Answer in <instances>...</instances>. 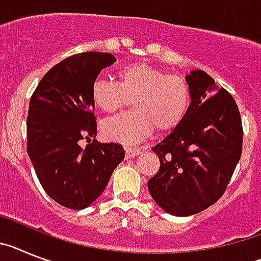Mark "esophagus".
I'll list each match as a JSON object with an SVG mask.
<instances>
[{"instance_id": "1", "label": "esophagus", "mask_w": 261, "mask_h": 261, "mask_svg": "<svg viewBox=\"0 0 261 261\" xmlns=\"http://www.w3.org/2000/svg\"><path fill=\"white\" fill-rule=\"evenodd\" d=\"M124 151H126V158L131 159L139 155V153L142 152V148H137V147H124Z\"/></svg>"}]
</instances>
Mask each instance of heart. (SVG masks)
I'll return each mask as SVG.
<instances>
[{
	"label": "heart",
	"instance_id": "obj_1",
	"mask_svg": "<svg viewBox=\"0 0 261 261\" xmlns=\"http://www.w3.org/2000/svg\"><path fill=\"white\" fill-rule=\"evenodd\" d=\"M94 105L106 114H115L133 101L134 112L103 122L109 139L124 144L139 143L152 131L169 133L187 117L192 101L189 81L180 73H168L147 62L123 65L117 83L98 77L90 89Z\"/></svg>",
	"mask_w": 261,
	"mask_h": 261
}]
</instances>
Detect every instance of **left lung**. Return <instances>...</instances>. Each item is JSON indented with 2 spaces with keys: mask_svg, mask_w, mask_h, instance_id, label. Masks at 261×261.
Masks as SVG:
<instances>
[{
  "mask_svg": "<svg viewBox=\"0 0 261 261\" xmlns=\"http://www.w3.org/2000/svg\"><path fill=\"white\" fill-rule=\"evenodd\" d=\"M187 80L192 88L188 114L152 147L160 168L148 180L156 203L178 217L202 212L223 196L243 144L234 97L225 88L218 89L214 79L199 69L190 72Z\"/></svg>",
  "mask_w": 261,
  "mask_h": 261,
  "instance_id": "8db88e82",
  "label": "left lung"
}]
</instances>
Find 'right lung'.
Returning a JSON list of instances; mask_svg holds the SVG:
<instances>
[{"label": "right lung", "instance_id": "add662e5", "mask_svg": "<svg viewBox=\"0 0 261 261\" xmlns=\"http://www.w3.org/2000/svg\"><path fill=\"white\" fill-rule=\"evenodd\" d=\"M114 62L108 52L69 56L43 76L31 96L27 153L46 193L69 209H85L96 201L124 158L121 144L94 139L90 89L99 72ZM83 140L88 142L85 149Z\"/></svg>", "mask_w": 261, "mask_h": 261}]
</instances>
